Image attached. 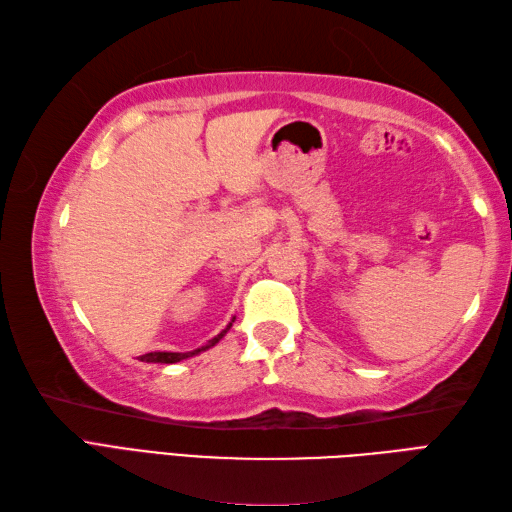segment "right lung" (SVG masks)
I'll use <instances>...</instances> for the list:
<instances>
[{"label":"right lung","instance_id":"add662e5","mask_svg":"<svg viewBox=\"0 0 512 512\" xmlns=\"http://www.w3.org/2000/svg\"><path fill=\"white\" fill-rule=\"evenodd\" d=\"M232 322H234V317H232ZM232 322L227 324L223 331L214 337V339H210V342L206 344V346H201V348H197V350H190V352H146V355H142L140 357V361H149V363H177V361H181V359H188V357H195V355H199V352H203V350H208V348H212L214 344H219V339L230 331V326H232Z\"/></svg>","mask_w":512,"mask_h":512}]
</instances>
